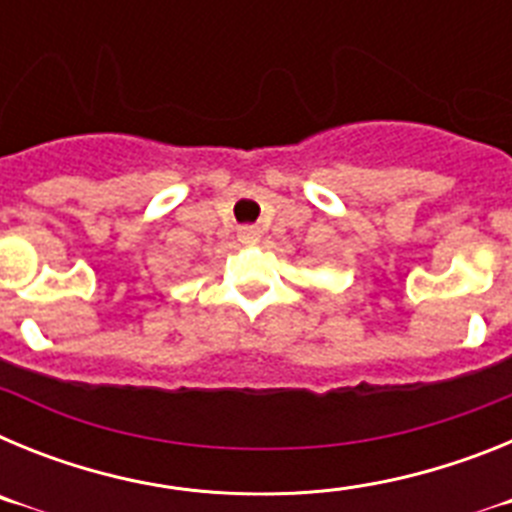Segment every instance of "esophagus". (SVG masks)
I'll return each instance as SVG.
<instances>
[{
  "label": "esophagus",
  "mask_w": 512,
  "mask_h": 512,
  "mask_svg": "<svg viewBox=\"0 0 512 512\" xmlns=\"http://www.w3.org/2000/svg\"><path fill=\"white\" fill-rule=\"evenodd\" d=\"M238 238H241V243H256L261 238V230L253 228V225H243V228H238Z\"/></svg>",
  "instance_id": "esophagus-1"
}]
</instances>
